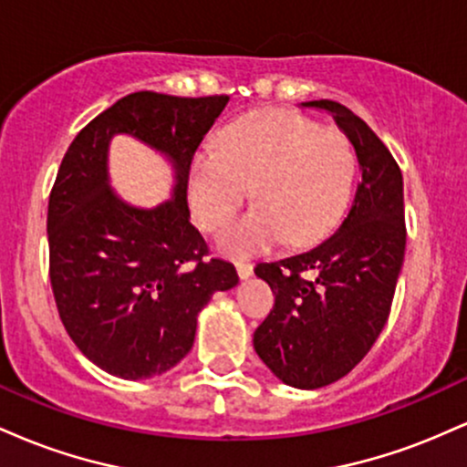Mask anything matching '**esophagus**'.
Listing matches in <instances>:
<instances>
[{"label": "esophagus", "instance_id": "obj_1", "mask_svg": "<svg viewBox=\"0 0 467 467\" xmlns=\"http://www.w3.org/2000/svg\"><path fill=\"white\" fill-rule=\"evenodd\" d=\"M237 275L239 278L252 276V264H248V261H237Z\"/></svg>", "mask_w": 467, "mask_h": 467}]
</instances>
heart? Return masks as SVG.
Segmentation results:
<instances>
[{
    "mask_svg": "<svg viewBox=\"0 0 467 467\" xmlns=\"http://www.w3.org/2000/svg\"><path fill=\"white\" fill-rule=\"evenodd\" d=\"M356 178V151L336 130L283 109L237 118L217 149L192 158L189 197L208 233L226 228L252 189L256 206L219 237V248L248 256L285 239L305 248L329 234L345 215Z\"/></svg>",
    "mask_w": 467,
    "mask_h": 467,
    "instance_id": "1",
    "label": "heart"
}]
</instances>
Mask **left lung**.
<instances>
[{"instance_id":"obj_1","label":"left lung","mask_w":467,"mask_h":467,"mask_svg":"<svg viewBox=\"0 0 467 467\" xmlns=\"http://www.w3.org/2000/svg\"><path fill=\"white\" fill-rule=\"evenodd\" d=\"M303 107L334 116L356 149L362 182L329 239L254 267L275 292L254 351L287 387L320 389L345 378L387 325L406 250L404 182L384 142L351 109L336 100Z\"/></svg>"}]
</instances>
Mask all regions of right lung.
<instances>
[{"label": "right lung", "mask_w": 467, "mask_h": 467, "mask_svg": "<svg viewBox=\"0 0 467 467\" xmlns=\"http://www.w3.org/2000/svg\"><path fill=\"white\" fill-rule=\"evenodd\" d=\"M228 100L130 94L80 130L58 166L47 202L57 309L83 356L116 378L173 368L191 351L203 305L239 283L233 264L211 256L186 203L192 155ZM118 132L170 160L171 201L138 209L110 191L106 153Z\"/></svg>", "instance_id": "add662e5"}]
</instances>
